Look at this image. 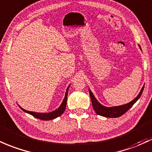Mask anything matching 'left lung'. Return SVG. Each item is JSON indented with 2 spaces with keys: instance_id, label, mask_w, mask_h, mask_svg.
Returning a JSON list of instances; mask_svg holds the SVG:
<instances>
[{
  "instance_id": "left-lung-1",
  "label": "left lung",
  "mask_w": 152,
  "mask_h": 152,
  "mask_svg": "<svg viewBox=\"0 0 152 152\" xmlns=\"http://www.w3.org/2000/svg\"><path fill=\"white\" fill-rule=\"evenodd\" d=\"M144 89V86L142 87V89H141V91H140L138 96L133 101H131V102L126 104H123V105L121 106L112 107H107L102 105L100 103H99V102L96 100V98L94 97V94H92L91 90L89 89V91L91 104H92L93 108H94V111L96 112V114L103 117H106V118H118V117L123 115L124 113H126L136 103V102L139 99L140 96L142 94Z\"/></svg>"
}]
</instances>
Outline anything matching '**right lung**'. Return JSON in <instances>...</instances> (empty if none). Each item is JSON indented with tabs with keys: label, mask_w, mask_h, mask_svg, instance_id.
<instances>
[{
	"label": "right lung",
	"mask_w": 152,
	"mask_h": 152,
	"mask_svg": "<svg viewBox=\"0 0 152 152\" xmlns=\"http://www.w3.org/2000/svg\"><path fill=\"white\" fill-rule=\"evenodd\" d=\"M68 88H69V86H68L67 90H66V95H65V98H64V99H63L62 104H61V106L58 107V109L56 110H54L53 112H51V113H34V112H31V111L26 110L21 108L20 106L19 107L23 111H24V112H26V113H29V114L31 115L32 116L35 117L36 118H38V119L42 120V121H50V120L55 119V118H58V117L61 115H62L63 113H64L65 109H66V103H67V96H68Z\"/></svg>",
	"instance_id": "1"
}]
</instances>
